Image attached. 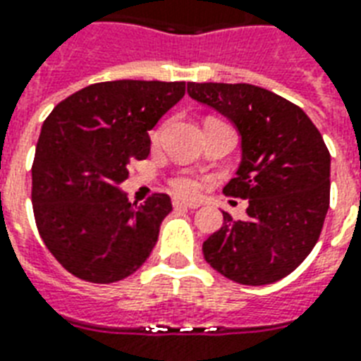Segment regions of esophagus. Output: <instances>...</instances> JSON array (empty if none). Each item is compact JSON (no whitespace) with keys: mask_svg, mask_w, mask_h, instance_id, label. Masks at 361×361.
<instances>
[{"mask_svg":"<svg viewBox=\"0 0 361 361\" xmlns=\"http://www.w3.org/2000/svg\"><path fill=\"white\" fill-rule=\"evenodd\" d=\"M173 204L177 209H197V207H201V201H195V199H173Z\"/></svg>","mask_w":361,"mask_h":361,"instance_id":"esophagus-1","label":"esophagus"}]
</instances>
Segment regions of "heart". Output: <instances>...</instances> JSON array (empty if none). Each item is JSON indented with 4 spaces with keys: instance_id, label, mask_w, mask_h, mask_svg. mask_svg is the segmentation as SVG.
Masks as SVG:
<instances>
[{
    "instance_id": "obj_1",
    "label": "heart",
    "mask_w": 361,
    "mask_h": 361,
    "mask_svg": "<svg viewBox=\"0 0 361 361\" xmlns=\"http://www.w3.org/2000/svg\"><path fill=\"white\" fill-rule=\"evenodd\" d=\"M162 135H164V128H158L154 134H152V143L158 145L160 141H162ZM171 184V188L178 194H184V195H190V194H195L197 192V183H195V178L192 177H186V175H178V177H173L169 180Z\"/></svg>"
}]
</instances>
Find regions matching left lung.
Returning <instances> with one entry per match:
<instances>
[{"label":"left lung","mask_w":361,"mask_h":361,"mask_svg":"<svg viewBox=\"0 0 361 361\" xmlns=\"http://www.w3.org/2000/svg\"><path fill=\"white\" fill-rule=\"evenodd\" d=\"M188 94L236 126L242 162L224 194L247 199L246 220L224 212L204 261L231 281L268 285L302 264L330 207V152L304 109L250 83H188Z\"/></svg>","instance_id":"obj_1"}]
</instances>
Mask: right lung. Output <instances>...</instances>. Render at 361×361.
<instances>
[{"mask_svg": "<svg viewBox=\"0 0 361 361\" xmlns=\"http://www.w3.org/2000/svg\"><path fill=\"white\" fill-rule=\"evenodd\" d=\"M184 89V82L93 83L46 117L31 167L33 214L46 247L72 276L115 283L149 259L171 199L130 203L119 184L149 157V130Z\"/></svg>", "mask_w": 361, "mask_h": 361, "instance_id": "add662e5", "label": "right lung"}]
</instances>
